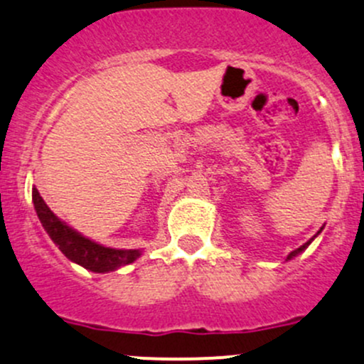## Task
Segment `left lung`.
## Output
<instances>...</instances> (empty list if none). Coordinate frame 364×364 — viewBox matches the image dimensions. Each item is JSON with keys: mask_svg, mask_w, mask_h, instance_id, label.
<instances>
[{"mask_svg": "<svg viewBox=\"0 0 364 364\" xmlns=\"http://www.w3.org/2000/svg\"><path fill=\"white\" fill-rule=\"evenodd\" d=\"M317 235H319V233H317ZM312 240H314V238H312ZM312 240H310V242H312ZM310 242H306V243H305V245H301V247H299V249H296V250H293V252H291V254H289V256H287V259H291V257L298 256V254H299V252H301V250H305V249H306V247H309V245H310Z\"/></svg>", "mask_w": 364, "mask_h": 364, "instance_id": "left-lung-1", "label": "left lung"}]
</instances>
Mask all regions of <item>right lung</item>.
Here are the masks:
<instances>
[{"label":"right lung","mask_w":364,"mask_h":364,"mask_svg":"<svg viewBox=\"0 0 364 364\" xmlns=\"http://www.w3.org/2000/svg\"><path fill=\"white\" fill-rule=\"evenodd\" d=\"M33 203H35V210L38 213L40 223L43 224L48 237L52 238V242L73 263L84 266V268L91 269V272L105 273L133 263V261L140 257V250L110 249V247H103L100 243H95L89 238L78 235L77 231L71 230L70 226H66L63 220H59L52 213V210L45 205L43 198L40 196L36 187H33Z\"/></svg>","instance_id":"add662e5"}]
</instances>
